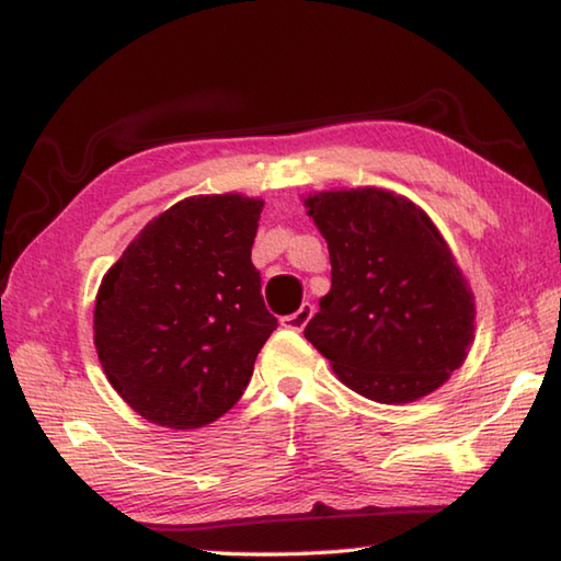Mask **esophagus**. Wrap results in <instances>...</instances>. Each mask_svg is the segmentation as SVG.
Returning <instances> with one entry per match:
<instances>
[{
	"mask_svg": "<svg viewBox=\"0 0 561 561\" xmlns=\"http://www.w3.org/2000/svg\"><path fill=\"white\" fill-rule=\"evenodd\" d=\"M311 314H314V304L304 301L301 307L294 311V314L282 317V327L284 329H291V331H301L304 327H307V321L311 319Z\"/></svg>",
	"mask_w": 561,
	"mask_h": 561,
	"instance_id": "1",
	"label": "esophagus"
}]
</instances>
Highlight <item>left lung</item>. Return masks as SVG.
Segmentation results:
<instances>
[{
  "label": "left lung",
  "instance_id": "obj_1",
  "mask_svg": "<svg viewBox=\"0 0 561 561\" xmlns=\"http://www.w3.org/2000/svg\"><path fill=\"white\" fill-rule=\"evenodd\" d=\"M307 207L329 244L331 291L304 336L371 401L411 403L443 386L472 341L474 304L428 215L376 187Z\"/></svg>",
  "mask_w": 561,
  "mask_h": 561
}]
</instances>
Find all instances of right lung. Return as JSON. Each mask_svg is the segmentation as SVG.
Instances as JSON below:
<instances>
[{
  "instance_id": "add662e5",
  "label": "right lung",
  "mask_w": 561,
  "mask_h": 561,
  "mask_svg": "<svg viewBox=\"0 0 561 561\" xmlns=\"http://www.w3.org/2000/svg\"><path fill=\"white\" fill-rule=\"evenodd\" d=\"M262 201L187 197L144 227L101 282L93 341L111 386L165 428H201L240 401L277 329L252 264Z\"/></svg>"
}]
</instances>
